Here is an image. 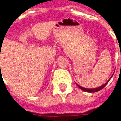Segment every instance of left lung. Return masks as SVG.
Masks as SVG:
<instances>
[{
	"mask_svg": "<svg viewBox=\"0 0 121 121\" xmlns=\"http://www.w3.org/2000/svg\"><path fill=\"white\" fill-rule=\"evenodd\" d=\"M113 74H114V73H113ZM113 75H112V76L110 77V78H109V80H108V81H107L105 83V84H103V85H102V86H101L99 87H96V88H93V89H88V88H85V87H83L80 86H79L78 84H77L76 83V84L77 85V86L79 88H80V89H81L82 91H86V92H88V93H95V92H97V91H100V90H101L102 89H103L104 87L106 86L107 84H108V83L109 82V81L110 80V79L112 78Z\"/></svg>",
	"mask_w": 121,
	"mask_h": 121,
	"instance_id": "1",
	"label": "left lung"
}]
</instances>
